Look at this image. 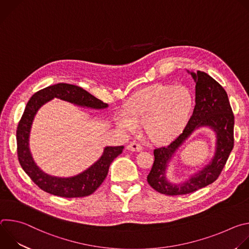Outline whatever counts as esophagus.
Returning a JSON list of instances; mask_svg holds the SVG:
<instances>
[{
	"instance_id": "esophagus-1",
	"label": "esophagus",
	"mask_w": 249,
	"mask_h": 249,
	"mask_svg": "<svg viewBox=\"0 0 249 249\" xmlns=\"http://www.w3.org/2000/svg\"><path fill=\"white\" fill-rule=\"evenodd\" d=\"M127 150L131 151V152H141L143 150V147L141 146V144L136 143V142H132L128 146H127Z\"/></svg>"
}]
</instances>
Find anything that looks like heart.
I'll return each mask as SVG.
<instances>
[{
    "label": "heart",
    "instance_id": "obj_1",
    "mask_svg": "<svg viewBox=\"0 0 249 249\" xmlns=\"http://www.w3.org/2000/svg\"><path fill=\"white\" fill-rule=\"evenodd\" d=\"M192 105V93L186 87L155 85L140 91L127 103V116L120 114L116 124L126 132H136L144 125L149 139L161 143L179 133Z\"/></svg>",
    "mask_w": 249,
    "mask_h": 249
}]
</instances>
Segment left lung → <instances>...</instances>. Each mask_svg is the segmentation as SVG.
<instances>
[{
  "label": "left lung",
  "mask_w": 249,
  "mask_h": 249,
  "mask_svg": "<svg viewBox=\"0 0 249 249\" xmlns=\"http://www.w3.org/2000/svg\"><path fill=\"white\" fill-rule=\"evenodd\" d=\"M190 74L196 83L193 113L178 137L167 147L154 150L155 161L147 177L148 183L156 191L168 196L189 194L217 180L233 148L234 115L226 90L217 81L201 71ZM199 126H210L215 132V155L188 181L173 185L166 179L167 164L185 140Z\"/></svg>",
  "instance_id": "obj_1"
}]
</instances>
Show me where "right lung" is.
I'll return each instance as SVG.
<instances>
[{
    "mask_svg": "<svg viewBox=\"0 0 249 249\" xmlns=\"http://www.w3.org/2000/svg\"><path fill=\"white\" fill-rule=\"evenodd\" d=\"M54 97L92 109H104L108 106L84 89L69 84H57L34 93L25 106L17 130L18 161L30 179L47 193L65 198L89 196L104 181L111 162L122 153L124 147H105L97 161L72 177H57L43 172L33 160L29 151V133L35 114L43 104Z\"/></svg>",
    "mask_w": 249,
    "mask_h": 249,
    "instance_id": "obj_1",
    "label": "right lung"
}]
</instances>
